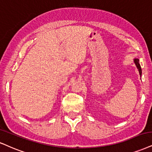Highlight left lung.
I'll list each match as a JSON object with an SVG mask.
<instances>
[{"mask_svg":"<svg viewBox=\"0 0 152 152\" xmlns=\"http://www.w3.org/2000/svg\"><path fill=\"white\" fill-rule=\"evenodd\" d=\"M134 63H135L137 67L138 70H139V72H140V75H142V69H141V66H140V63H139V60L138 59H134Z\"/></svg>","mask_w":152,"mask_h":152,"instance_id":"left-lung-1","label":"left lung"}]
</instances>
